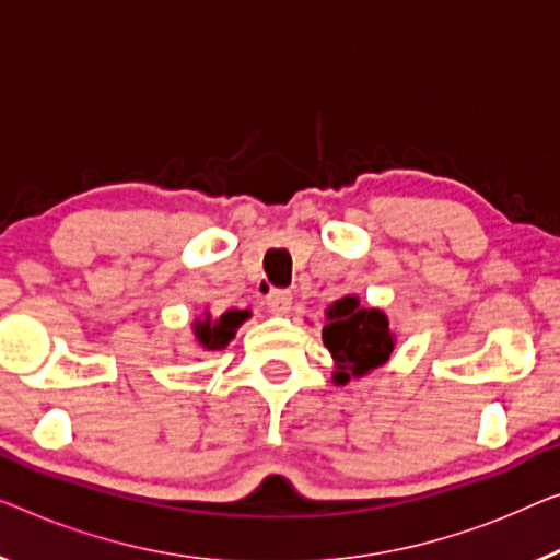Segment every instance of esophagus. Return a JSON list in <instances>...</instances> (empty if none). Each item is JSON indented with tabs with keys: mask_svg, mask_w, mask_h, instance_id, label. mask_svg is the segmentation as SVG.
Returning <instances> with one entry per match:
<instances>
[{
	"mask_svg": "<svg viewBox=\"0 0 560 560\" xmlns=\"http://www.w3.org/2000/svg\"><path fill=\"white\" fill-rule=\"evenodd\" d=\"M291 291L287 289H271L269 296H266V306H269L271 314H287L291 308Z\"/></svg>",
	"mask_w": 560,
	"mask_h": 560,
	"instance_id": "obj_1",
	"label": "esophagus"
}]
</instances>
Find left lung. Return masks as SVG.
I'll return each instance as SVG.
<instances>
[{
	"mask_svg": "<svg viewBox=\"0 0 560 560\" xmlns=\"http://www.w3.org/2000/svg\"><path fill=\"white\" fill-rule=\"evenodd\" d=\"M329 324L322 331L324 347L329 349L341 372L334 380L345 382L352 374H364L389 360L395 341L389 322L380 308L360 306V299L345 296L329 306Z\"/></svg>",
	"mask_w": 560,
	"mask_h": 560,
	"instance_id": "8db88e82",
	"label": "left lung"
}]
</instances>
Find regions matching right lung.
<instances>
[{
    "label": "right lung",
    "mask_w": 560,
    "mask_h": 560,
    "mask_svg": "<svg viewBox=\"0 0 560 560\" xmlns=\"http://www.w3.org/2000/svg\"><path fill=\"white\" fill-rule=\"evenodd\" d=\"M244 319H248V312H238V308H231L221 316V319H211V316H206L203 322H196L194 324V334H196V341L203 349H223L233 339V334L236 329L244 324Z\"/></svg>",
    "instance_id": "1"
}]
</instances>
